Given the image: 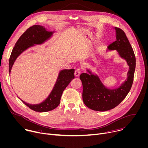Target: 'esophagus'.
Listing matches in <instances>:
<instances>
[{
    "label": "esophagus",
    "instance_id": "obj_1",
    "mask_svg": "<svg viewBox=\"0 0 148 148\" xmlns=\"http://www.w3.org/2000/svg\"><path fill=\"white\" fill-rule=\"evenodd\" d=\"M81 73V69H78L77 70H75V73H74V75L75 77H78L79 75Z\"/></svg>",
    "mask_w": 148,
    "mask_h": 148
}]
</instances>
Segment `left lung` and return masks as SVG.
<instances>
[{"mask_svg": "<svg viewBox=\"0 0 148 148\" xmlns=\"http://www.w3.org/2000/svg\"><path fill=\"white\" fill-rule=\"evenodd\" d=\"M114 29L116 40L108 46L107 51L116 50L120 57L127 62L129 66L127 79L119 88L109 89L90 70L86 69L88 73L79 76L83 87V102L88 108L96 111L105 112L118 106L130 92L134 80L136 65L134 51L125 32L120 28Z\"/></svg>", "mask_w": 148, "mask_h": 148, "instance_id": "8db88e82", "label": "left lung"}]
</instances>
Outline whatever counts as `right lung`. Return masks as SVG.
<instances>
[{"mask_svg":"<svg viewBox=\"0 0 148 148\" xmlns=\"http://www.w3.org/2000/svg\"><path fill=\"white\" fill-rule=\"evenodd\" d=\"M54 32L55 31H48L44 27L39 25H34L28 28L18 39L13 49L9 63V74H10L16 60L20 55L35 45L42 44L51 38ZM74 69L61 70L51 93L40 103L32 105L19 99L29 109L35 112H46L52 110L60 104L63 90L74 78Z\"/></svg>","mask_w":148,"mask_h":148,"instance_id":"right-lung-1","label":"right lung"}]
</instances>
